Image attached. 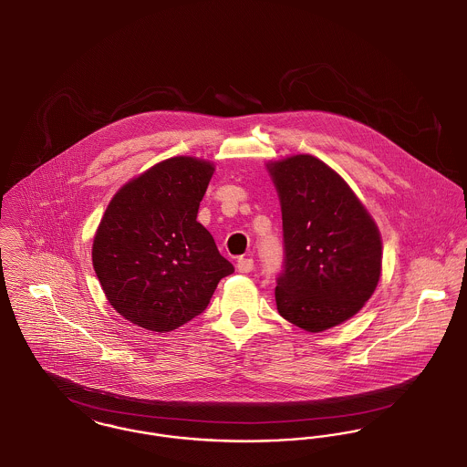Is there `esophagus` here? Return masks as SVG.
Wrapping results in <instances>:
<instances>
[{
    "instance_id": "1",
    "label": "esophagus",
    "mask_w": 467,
    "mask_h": 467,
    "mask_svg": "<svg viewBox=\"0 0 467 467\" xmlns=\"http://www.w3.org/2000/svg\"><path fill=\"white\" fill-rule=\"evenodd\" d=\"M253 267H254L253 258L241 256V258L237 260V271H239V273H251V271H253Z\"/></svg>"
}]
</instances>
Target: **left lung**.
I'll use <instances>...</instances> for the list:
<instances>
[{"label":"left lung","instance_id":"left-lung-1","mask_svg":"<svg viewBox=\"0 0 467 467\" xmlns=\"http://www.w3.org/2000/svg\"><path fill=\"white\" fill-rule=\"evenodd\" d=\"M265 168L283 219L278 311L310 333L335 327L361 310L377 288L380 232L354 191L320 159L299 154Z\"/></svg>","mask_w":467,"mask_h":467}]
</instances>
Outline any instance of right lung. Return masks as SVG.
<instances>
[{"instance_id": "1", "label": "right lung", "mask_w": 467, "mask_h": 467, "mask_svg": "<svg viewBox=\"0 0 467 467\" xmlns=\"http://www.w3.org/2000/svg\"><path fill=\"white\" fill-rule=\"evenodd\" d=\"M214 164L161 161L117 191L95 232L92 262L125 320L168 333L200 315L234 265L196 221Z\"/></svg>"}]
</instances>
